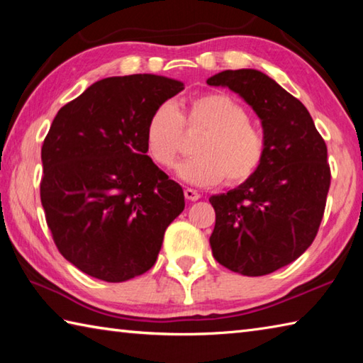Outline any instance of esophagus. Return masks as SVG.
Wrapping results in <instances>:
<instances>
[{"instance_id": "esophagus-1", "label": "esophagus", "mask_w": 363, "mask_h": 363, "mask_svg": "<svg viewBox=\"0 0 363 363\" xmlns=\"http://www.w3.org/2000/svg\"><path fill=\"white\" fill-rule=\"evenodd\" d=\"M184 195H186V199L190 200V201H196V200L200 199V194L196 192V190L189 189V187H187L186 190H184Z\"/></svg>"}]
</instances>
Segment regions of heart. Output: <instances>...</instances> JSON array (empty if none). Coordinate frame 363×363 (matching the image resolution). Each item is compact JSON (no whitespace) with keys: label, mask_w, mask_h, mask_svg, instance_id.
Masks as SVG:
<instances>
[{"label":"heart","mask_w":363,"mask_h":363,"mask_svg":"<svg viewBox=\"0 0 363 363\" xmlns=\"http://www.w3.org/2000/svg\"><path fill=\"white\" fill-rule=\"evenodd\" d=\"M203 131L194 144L192 158L182 162L176 173L194 186H229L250 181L262 167L267 140L259 126L250 121L242 102L225 93L194 97L181 113L174 104L163 102L153 108L145 125V149L163 168H173L182 152L184 133Z\"/></svg>","instance_id":"1"}]
</instances>
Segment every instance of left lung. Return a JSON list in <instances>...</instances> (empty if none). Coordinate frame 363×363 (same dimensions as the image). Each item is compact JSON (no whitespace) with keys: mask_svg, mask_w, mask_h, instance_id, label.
Wrapping results in <instances>:
<instances>
[{"mask_svg":"<svg viewBox=\"0 0 363 363\" xmlns=\"http://www.w3.org/2000/svg\"><path fill=\"white\" fill-rule=\"evenodd\" d=\"M224 86L259 116L267 153L250 181L213 195L210 237L219 264L248 277L286 266L311 247L330 189L327 145L303 102L253 69L224 70L206 79Z\"/></svg>","mask_w":363,"mask_h":363,"instance_id":"8db88e82","label":"left lung"}]
</instances>
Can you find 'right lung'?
<instances>
[{"instance_id": "add662e5", "label": "right lung", "mask_w": 363, "mask_h": 363, "mask_svg": "<svg viewBox=\"0 0 363 363\" xmlns=\"http://www.w3.org/2000/svg\"><path fill=\"white\" fill-rule=\"evenodd\" d=\"M182 89L150 73L104 78L52 120L41 147V205L60 255L91 277L116 284L147 272L186 206L144 139L153 108Z\"/></svg>"}]
</instances>
